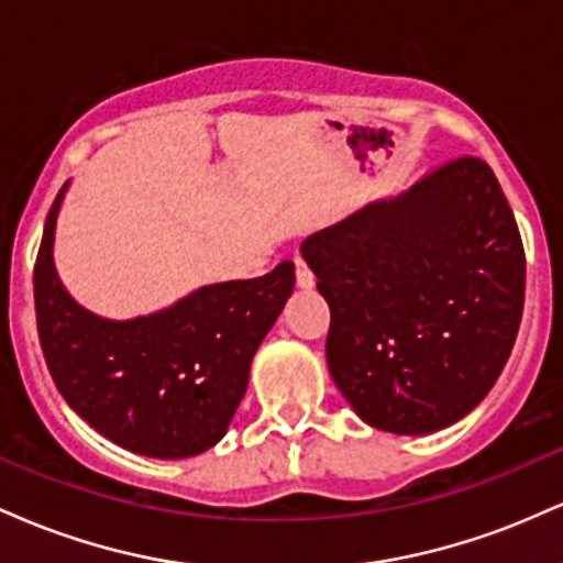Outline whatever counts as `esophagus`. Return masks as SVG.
<instances>
[{"instance_id":"34e87169","label":"esophagus","mask_w":563,"mask_h":563,"mask_svg":"<svg viewBox=\"0 0 563 563\" xmlns=\"http://www.w3.org/2000/svg\"><path fill=\"white\" fill-rule=\"evenodd\" d=\"M294 262H296V286L303 288V290H309V288L314 286V277H312V273H309V267L299 260V256H296Z\"/></svg>"}]
</instances>
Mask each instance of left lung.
<instances>
[{"label":"left lung","instance_id":"obj_1","mask_svg":"<svg viewBox=\"0 0 563 563\" xmlns=\"http://www.w3.org/2000/svg\"><path fill=\"white\" fill-rule=\"evenodd\" d=\"M331 307L328 371L367 426L421 437L466 418L506 367L525 249L493 169L457 158L301 243Z\"/></svg>","mask_w":563,"mask_h":563}]
</instances>
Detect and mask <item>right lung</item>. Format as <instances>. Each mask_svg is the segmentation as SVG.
<instances>
[{
  "instance_id": "add662e5",
  "label": "right lung",
  "mask_w": 563,
  "mask_h": 563,
  "mask_svg": "<svg viewBox=\"0 0 563 563\" xmlns=\"http://www.w3.org/2000/svg\"><path fill=\"white\" fill-rule=\"evenodd\" d=\"M57 192L34 273L38 339L57 389L129 452L179 461L228 434L251 360L294 294V262L254 280L196 288L169 307L113 320L81 307L55 267Z\"/></svg>"
}]
</instances>
